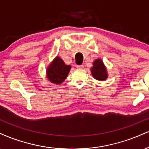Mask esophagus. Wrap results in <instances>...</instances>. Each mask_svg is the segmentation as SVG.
Returning <instances> with one entry per match:
<instances>
[{
    "label": "esophagus",
    "instance_id": "obj_1",
    "mask_svg": "<svg viewBox=\"0 0 149 149\" xmlns=\"http://www.w3.org/2000/svg\"><path fill=\"white\" fill-rule=\"evenodd\" d=\"M77 68H78V69H83L84 66L83 65H77Z\"/></svg>",
    "mask_w": 149,
    "mask_h": 149
}]
</instances>
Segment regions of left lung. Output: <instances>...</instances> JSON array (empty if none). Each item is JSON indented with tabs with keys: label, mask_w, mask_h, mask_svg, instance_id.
Wrapping results in <instances>:
<instances>
[{
	"label": "left lung",
	"mask_w": 149,
	"mask_h": 149,
	"mask_svg": "<svg viewBox=\"0 0 149 149\" xmlns=\"http://www.w3.org/2000/svg\"><path fill=\"white\" fill-rule=\"evenodd\" d=\"M93 64H94V66L91 69V72L95 79L98 80H104L106 79L107 77L106 69L101 60L100 59L96 60Z\"/></svg>",
	"instance_id": "8db88e82"
}]
</instances>
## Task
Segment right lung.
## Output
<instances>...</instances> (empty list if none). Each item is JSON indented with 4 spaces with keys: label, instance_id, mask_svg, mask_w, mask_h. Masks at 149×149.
<instances>
[{
    "label": "right lung",
    "instance_id": "1",
    "mask_svg": "<svg viewBox=\"0 0 149 149\" xmlns=\"http://www.w3.org/2000/svg\"><path fill=\"white\" fill-rule=\"evenodd\" d=\"M71 66L65 64L60 57H57L47 69L48 80L57 85L62 83L67 78Z\"/></svg>",
    "mask_w": 149,
    "mask_h": 149
}]
</instances>
